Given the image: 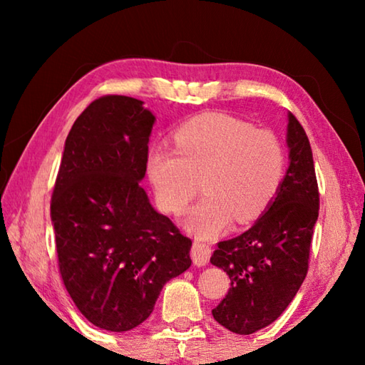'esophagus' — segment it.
<instances>
[{
	"mask_svg": "<svg viewBox=\"0 0 365 365\" xmlns=\"http://www.w3.org/2000/svg\"><path fill=\"white\" fill-rule=\"evenodd\" d=\"M191 259H193V264L197 267H202L209 262L211 259V246L201 242H195L191 246Z\"/></svg>",
	"mask_w": 365,
	"mask_h": 365,
	"instance_id": "obj_1",
	"label": "esophagus"
}]
</instances>
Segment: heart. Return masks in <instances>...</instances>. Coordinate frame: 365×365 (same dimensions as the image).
Segmentation results:
<instances>
[{
  "mask_svg": "<svg viewBox=\"0 0 365 365\" xmlns=\"http://www.w3.org/2000/svg\"><path fill=\"white\" fill-rule=\"evenodd\" d=\"M175 148L148 154V177L159 207L180 214L193 200L197 180L205 197L183 220L197 238H214L233 220H256L274 200L285 175V151L265 128L225 114H202L177 128Z\"/></svg>",
  "mask_w": 365,
  "mask_h": 365,
  "instance_id": "1",
  "label": "heart"
}]
</instances>
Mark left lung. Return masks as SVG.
I'll list each match as a JSON object with an SVG mask.
<instances>
[{
    "label": "left lung",
    "instance_id": "obj_1",
    "mask_svg": "<svg viewBox=\"0 0 365 365\" xmlns=\"http://www.w3.org/2000/svg\"><path fill=\"white\" fill-rule=\"evenodd\" d=\"M287 146L289 164L274 200L250 230L220 242L211 257L232 282L212 316L238 335H251L279 319L307 274L319 188L307 135L292 113Z\"/></svg>",
    "mask_w": 365,
    "mask_h": 365
}]
</instances>
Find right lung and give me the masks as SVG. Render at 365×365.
I'll return each instance as SVG.
<instances>
[{
	"label": "right lung",
	"mask_w": 365,
	"mask_h": 365,
	"mask_svg": "<svg viewBox=\"0 0 365 365\" xmlns=\"http://www.w3.org/2000/svg\"><path fill=\"white\" fill-rule=\"evenodd\" d=\"M154 122L130 96L91 103L67 135L53 190L61 277L78 311L103 330L145 322L165 283L191 265V240L140 185Z\"/></svg>",
	"instance_id": "obj_1"
}]
</instances>
